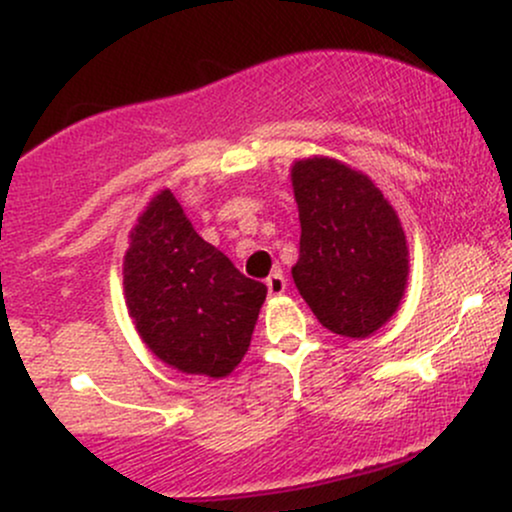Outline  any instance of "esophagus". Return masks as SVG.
I'll use <instances>...</instances> for the list:
<instances>
[{
  "mask_svg": "<svg viewBox=\"0 0 512 512\" xmlns=\"http://www.w3.org/2000/svg\"><path fill=\"white\" fill-rule=\"evenodd\" d=\"M264 284H267L269 296H281V293L286 291V276L276 269V272L267 276V281H264Z\"/></svg>",
  "mask_w": 512,
  "mask_h": 512,
  "instance_id": "obj_1",
  "label": "esophagus"
}]
</instances>
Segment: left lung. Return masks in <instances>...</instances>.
<instances>
[{
	"label": "left lung",
	"instance_id": "left-lung-1",
	"mask_svg": "<svg viewBox=\"0 0 512 512\" xmlns=\"http://www.w3.org/2000/svg\"><path fill=\"white\" fill-rule=\"evenodd\" d=\"M301 250L291 269L322 327L368 337L402 301L409 260L395 209L366 175L332 158L293 166Z\"/></svg>",
	"mask_w": 512,
	"mask_h": 512
}]
</instances>
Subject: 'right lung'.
<instances>
[{
	"label": "right lung",
	"mask_w": 512,
	"mask_h": 512,
	"mask_svg": "<svg viewBox=\"0 0 512 512\" xmlns=\"http://www.w3.org/2000/svg\"><path fill=\"white\" fill-rule=\"evenodd\" d=\"M125 296L134 325L161 361L223 378L248 351L267 286L199 238L173 192L163 190L132 231Z\"/></svg>",
	"instance_id": "obj_1"
}]
</instances>
